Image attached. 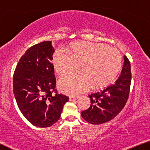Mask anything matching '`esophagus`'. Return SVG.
<instances>
[{"label": "esophagus", "mask_w": 150, "mask_h": 150, "mask_svg": "<svg viewBox=\"0 0 150 150\" xmlns=\"http://www.w3.org/2000/svg\"><path fill=\"white\" fill-rule=\"evenodd\" d=\"M78 98H79L78 96H77V97H69V100H70V101H72V100H77Z\"/></svg>", "instance_id": "34e87169"}]
</instances>
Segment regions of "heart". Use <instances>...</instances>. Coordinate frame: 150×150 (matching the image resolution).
Returning a JSON list of instances; mask_svg holds the SVG:
<instances>
[{
  "label": "heart",
  "instance_id": "heart-1",
  "mask_svg": "<svg viewBox=\"0 0 150 150\" xmlns=\"http://www.w3.org/2000/svg\"><path fill=\"white\" fill-rule=\"evenodd\" d=\"M69 50L59 48L52 61L60 76L74 71L81 64V71L71 73L59 81L60 91L75 96L94 88L108 86L115 79L122 64V57L117 49L102 43L81 41L71 44Z\"/></svg>",
  "mask_w": 150,
  "mask_h": 150
}]
</instances>
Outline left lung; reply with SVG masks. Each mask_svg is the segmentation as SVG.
<instances>
[{
	"mask_svg": "<svg viewBox=\"0 0 150 150\" xmlns=\"http://www.w3.org/2000/svg\"><path fill=\"white\" fill-rule=\"evenodd\" d=\"M131 81V64L124 56V65L115 83L98 92L89 95L91 105L81 112L89 123L100 125L110 121L124 108L128 100Z\"/></svg>",
	"mask_w": 150,
	"mask_h": 150,
	"instance_id": "8db88e82",
	"label": "left lung"
}]
</instances>
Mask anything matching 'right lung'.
<instances>
[{
	"mask_svg": "<svg viewBox=\"0 0 150 150\" xmlns=\"http://www.w3.org/2000/svg\"><path fill=\"white\" fill-rule=\"evenodd\" d=\"M54 52L51 41L30 47L20 59L13 75L17 106L26 119L38 127H49L57 122L69 101V97L57 93L51 62Z\"/></svg>",
	"mask_w": 150,
	"mask_h": 150,
	"instance_id": "add662e5",
	"label": "right lung"
}]
</instances>
